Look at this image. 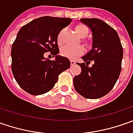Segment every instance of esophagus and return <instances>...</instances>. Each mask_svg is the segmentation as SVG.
<instances>
[{
  "mask_svg": "<svg viewBox=\"0 0 133 133\" xmlns=\"http://www.w3.org/2000/svg\"><path fill=\"white\" fill-rule=\"evenodd\" d=\"M70 64L72 66V65H74L75 64V61L74 60H70Z\"/></svg>",
  "mask_w": 133,
  "mask_h": 133,
  "instance_id": "obj_1",
  "label": "esophagus"
}]
</instances>
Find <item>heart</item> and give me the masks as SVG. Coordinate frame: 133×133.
<instances>
[{
  "label": "heart",
  "instance_id": "b5f03b06",
  "mask_svg": "<svg viewBox=\"0 0 133 133\" xmlns=\"http://www.w3.org/2000/svg\"><path fill=\"white\" fill-rule=\"evenodd\" d=\"M75 31L81 37L84 38L89 33V28L83 23L78 24L75 26ZM85 44L88 45L89 43L84 41ZM57 43L59 46H61L63 44V40H62V32H60L58 35L57 38ZM84 52V49L81 46H65L61 49V54L62 56L66 57L68 58L74 59L76 58L80 55H81Z\"/></svg>",
  "mask_w": 133,
  "mask_h": 133
}]
</instances>
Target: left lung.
<instances>
[{
  "instance_id": "1",
  "label": "left lung",
  "mask_w": 133,
  "mask_h": 133,
  "mask_svg": "<svg viewBox=\"0 0 133 133\" xmlns=\"http://www.w3.org/2000/svg\"><path fill=\"white\" fill-rule=\"evenodd\" d=\"M91 29L92 49L77 63L81 72L73 79L77 92L86 98L96 99L108 94L115 86L121 71L123 47L118 35L112 27L97 18H82ZM92 61L94 64L89 67Z\"/></svg>"
}]
</instances>
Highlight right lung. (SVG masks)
I'll return each mask as SVG.
<instances>
[{"instance_id":"obj_1","label":"right lung","mask_w":133,"mask_h":133,"mask_svg":"<svg viewBox=\"0 0 133 133\" xmlns=\"http://www.w3.org/2000/svg\"><path fill=\"white\" fill-rule=\"evenodd\" d=\"M69 18L44 16L24 25L12 46V71L22 89L39 95L52 89L58 75L70 66V61L59 52L57 43L60 32L71 23ZM50 51L56 58H45Z\"/></svg>"}]
</instances>
